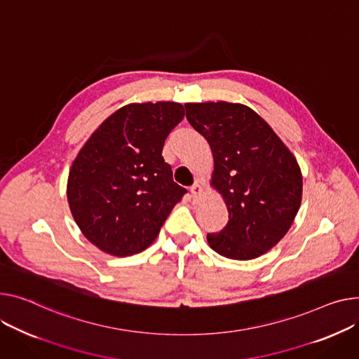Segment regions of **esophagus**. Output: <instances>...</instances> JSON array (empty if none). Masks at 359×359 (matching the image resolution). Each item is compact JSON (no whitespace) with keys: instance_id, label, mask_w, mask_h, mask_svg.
I'll list each match as a JSON object with an SVG mask.
<instances>
[{"instance_id":"esophagus-1","label":"esophagus","mask_w":359,"mask_h":359,"mask_svg":"<svg viewBox=\"0 0 359 359\" xmlns=\"http://www.w3.org/2000/svg\"><path fill=\"white\" fill-rule=\"evenodd\" d=\"M202 192H203V189H202V184L201 183H195L194 186H190V194H192V196L195 198V199H198L201 195H202Z\"/></svg>"}]
</instances>
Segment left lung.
<instances>
[{"label": "left lung", "instance_id": "left-lung-1", "mask_svg": "<svg viewBox=\"0 0 359 359\" xmlns=\"http://www.w3.org/2000/svg\"><path fill=\"white\" fill-rule=\"evenodd\" d=\"M186 118L209 142L210 184L222 195L229 219L208 233L209 247L231 259L271 250L292 226L303 179L293 153L255 111L243 104H186Z\"/></svg>", "mask_w": 359, "mask_h": 359}]
</instances>
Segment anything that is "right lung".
I'll return each instance as SVG.
<instances>
[{
  "label": "right lung",
  "instance_id": "right-lung-1",
  "mask_svg": "<svg viewBox=\"0 0 359 359\" xmlns=\"http://www.w3.org/2000/svg\"><path fill=\"white\" fill-rule=\"evenodd\" d=\"M183 116L177 102L126 105L105 119L72 163L69 208L101 251L115 257L144 251L186 194L161 156Z\"/></svg>",
  "mask_w": 359,
  "mask_h": 359
}]
</instances>
